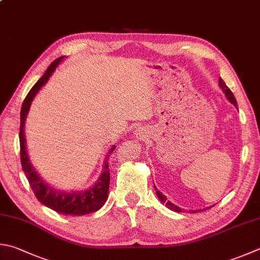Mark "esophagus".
<instances>
[{
  "mask_svg": "<svg viewBox=\"0 0 260 260\" xmlns=\"http://www.w3.org/2000/svg\"><path fill=\"white\" fill-rule=\"evenodd\" d=\"M137 136H138V138H143V136H141V134H140V132H139V134H137Z\"/></svg>",
  "mask_w": 260,
  "mask_h": 260,
  "instance_id": "34e87169",
  "label": "esophagus"
}]
</instances>
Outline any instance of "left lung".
Segmentation results:
<instances>
[{
  "label": "left lung",
  "instance_id": "1",
  "mask_svg": "<svg viewBox=\"0 0 260 260\" xmlns=\"http://www.w3.org/2000/svg\"><path fill=\"white\" fill-rule=\"evenodd\" d=\"M218 85H219V87L222 88V90L224 91V94H225V96L228 97V100L232 103V104L237 107L238 109V104H237V101H236V97H234V95L232 94V91L229 89V87L225 85V82L223 81V79H221V78H219V80H218ZM154 188H155V190H156V194H157V197H158V199L160 200L161 203L163 204H165V206L168 207L169 209H171V210H173V212H178V213H182L184 209H181L179 206H176V205H174V204H172L171 202H169L168 200V198L165 197V196L160 192V191L155 187L154 185ZM210 207H213V206H210ZM210 207H207V208H205V209H208V208H210ZM204 210V209H203ZM202 209H199V212H203ZM191 213H196L197 212V210H190Z\"/></svg>",
  "mask_w": 260,
  "mask_h": 260
}]
</instances>
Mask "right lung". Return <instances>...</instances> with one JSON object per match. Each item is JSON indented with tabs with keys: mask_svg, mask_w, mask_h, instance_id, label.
<instances>
[{
	"mask_svg": "<svg viewBox=\"0 0 260 260\" xmlns=\"http://www.w3.org/2000/svg\"><path fill=\"white\" fill-rule=\"evenodd\" d=\"M63 57L64 56L58 57L51 63V66L47 68V70L44 73L43 77L36 82L30 91L28 92L27 97L22 103L20 113V132H19V139H20V158L23 172L26 174L28 182L30 184V188L32 189L34 193H35L36 198L39 202L43 205H45L46 207L55 210V212L60 214L72 215V216H81V215L96 212V210L102 208L103 205L106 202L110 188L109 158L112 151L115 149V146H112L109 153L106 154L104 164H103L102 174L100 175L99 180L96 181L94 185L81 191L67 192V191H61L52 188L50 184L46 183L38 175L37 171L34 169L30 160H29V156L26 148V137H24V122H26L31 102L35 99L37 92L41 90V88L50 79V77L55 71L56 67L60 64Z\"/></svg>",
	"mask_w": 260,
	"mask_h": 260,
	"instance_id": "add662e5",
	"label": "right lung"
}]
</instances>
